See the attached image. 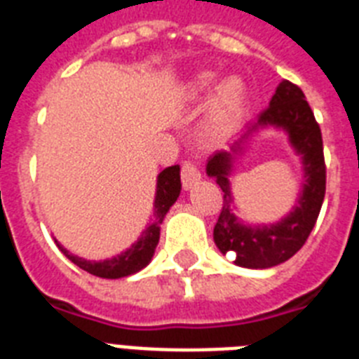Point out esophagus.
Masks as SVG:
<instances>
[{
    "label": "esophagus",
    "mask_w": 359,
    "mask_h": 359,
    "mask_svg": "<svg viewBox=\"0 0 359 359\" xmlns=\"http://www.w3.org/2000/svg\"><path fill=\"white\" fill-rule=\"evenodd\" d=\"M180 177H182V186H184V189H191L201 180V171L199 168L195 164H191V162H184V164H182V173H180Z\"/></svg>",
    "instance_id": "esophagus-1"
}]
</instances>
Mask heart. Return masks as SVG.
Returning a JSON list of instances; mask_svg holds the SVG:
<instances>
[{
    "mask_svg": "<svg viewBox=\"0 0 359 359\" xmlns=\"http://www.w3.org/2000/svg\"><path fill=\"white\" fill-rule=\"evenodd\" d=\"M215 83V74L212 72H199L186 81V94L191 97H201ZM245 81L240 75H226L215 84L208 97V123L212 130L217 134H226L234 130L243 118L247 107Z\"/></svg>",
    "mask_w": 359,
    "mask_h": 359,
    "instance_id": "obj_1",
    "label": "heart"
}]
</instances>
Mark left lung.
Returning <instances> with one entry per match:
<instances>
[{
	"label": "left lung",
	"instance_id": "8db88e82",
	"mask_svg": "<svg viewBox=\"0 0 359 359\" xmlns=\"http://www.w3.org/2000/svg\"><path fill=\"white\" fill-rule=\"evenodd\" d=\"M264 128L285 130L292 149L302 158L303 186L296 206L280 222L269 226H249L237 217L229 175L235 158L245 152L252 136ZM206 175L215 179L225 194L223 210L214 226V241L223 255H234L236 265L247 269H269L284 264L301 250L321 212L326 189L321 129L302 90L290 81H282L271 97L269 107L255 121L247 123L229 149L215 151L210 156Z\"/></svg>",
	"mask_w": 359,
	"mask_h": 359
}]
</instances>
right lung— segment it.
Masks as SVG:
<instances>
[{
  "instance_id": "obj_1",
  "label": "right lung",
  "mask_w": 359,
  "mask_h": 359,
  "mask_svg": "<svg viewBox=\"0 0 359 359\" xmlns=\"http://www.w3.org/2000/svg\"><path fill=\"white\" fill-rule=\"evenodd\" d=\"M180 168L179 165H171L165 168L164 171H160L156 177V194H154V212L153 221L145 226L144 232L140 234L138 241H134L133 245L127 250H123L121 255L109 258V260H84L81 256L72 255L68 249H64L57 240V247L64 252V256L68 260L74 262L77 267L84 269L90 275L99 276V278H123V276L134 275L149 265L153 260L154 249L158 245L160 240V225L164 221L165 214L170 212L171 206L175 205V201L180 195Z\"/></svg>"
}]
</instances>
